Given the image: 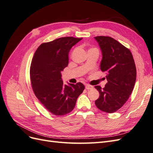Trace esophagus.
Instances as JSON below:
<instances>
[{"label":"esophagus","mask_w":153,"mask_h":153,"mask_svg":"<svg viewBox=\"0 0 153 153\" xmlns=\"http://www.w3.org/2000/svg\"><path fill=\"white\" fill-rule=\"evenodd\" d=\"M92 88H93V87H92V85H85V89H86L87 90L92 89Z\"/></svg>","instance_id":"34e87169"}]
</instances>
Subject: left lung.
<instances>
[{"label": "left lung", "mask_w": 153, "mask_h": 153, "mask_svg": "<svg viewBox=\"0 0 153 153\" xmlns=\"http://www.w3.org/2000/svg\"><path fill=\"white\" fill-rule=\"evenodd\" d=\"M102 52L101 69L106 73L104 88L94 87L100 92L96 106L106 113L116 112L126 102L133 90L137 70L131 52L109 36L94 37Z\"/></svg>", "instance_id": "left-lung-1"}]
</instances>
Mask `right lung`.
<instances>
[{
    "instance_id": "right-lung-1",
    "label": "right lung",
    "mask_w": 153,
    "mask_h": 153,
    "mask_svg": "<svg viewBox=\"0 0 153 153\" xmlns=\"http://www.w3.org/2000/svg\"><path fill=\"white\" fill-rule=\"evenodd\" d=\"M82 38L62 37L43 43L32 59L30 79L36 98L50 113L57 116L71 112L85 89L81 82L64 85L61 72L69 63V52Z\"/></svg>"
}]
</instances>
